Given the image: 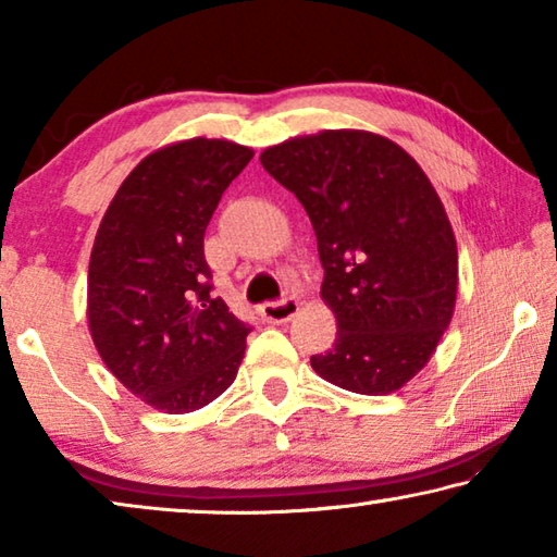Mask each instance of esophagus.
I'll use <instances>...</instances> for the list:
<instances>
[{
    "label": "esophagus",
    "mask_w": 557,
    "mask_h": 557,
    "mask_svg": "<svg viewBox=\"0 0 557 557\" xmlns=\"http://www.w3.org/2000/svg\"><path fill=\"white\" fill-rule=\"evenodd\" d=\"M297 309H299V301L295 297H285L280 301H265V305L260 307V317L265 319V322L282 324V322H289V319L297 314Z\"/></svg>",
    "instance_id": "1"
}]
</instances>
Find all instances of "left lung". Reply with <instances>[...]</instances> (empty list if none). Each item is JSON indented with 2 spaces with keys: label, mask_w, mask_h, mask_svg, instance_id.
Listing matches in <instances>:
<instances>
[{
  "label": "left lung",
  "mask_w": 557,
  "mask_h": 557,
  "mask_svg": "<svg viewBox=\"0 0 557 557\" xmlns=\"http://www.w3.org/2000/svg\"><path fill=\"white\" fill-rule=\"evenodd\" d=\"M305 206L336 342L309 358L324 381L385 395L430 361L457 299V240L420 164L358 129L297 137L260 154Z\"/></svg>",
  "instance_id": "1"
}]
</instances>
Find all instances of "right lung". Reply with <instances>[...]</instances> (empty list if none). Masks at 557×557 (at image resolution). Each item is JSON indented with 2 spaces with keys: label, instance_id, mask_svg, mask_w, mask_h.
<instances>
[{
  "label": "right lung",
  "instance_id": "obj_1",
  "mask_svg": "<svg viewBox=\"0 0 557 557\" xmlns=\"http://www.w3.org/2000/svg\"><path fill=\"white\" fill-rule=\"evenodd\" d=\"M252 149L186 139L145 157L117 188L90 252L88 322L112 375L164 412L219 398L252 332L221 297L203 235Z\"/></svg>",
  "mask_w": 557,
  "mask_h": 557
}]
</instances>
